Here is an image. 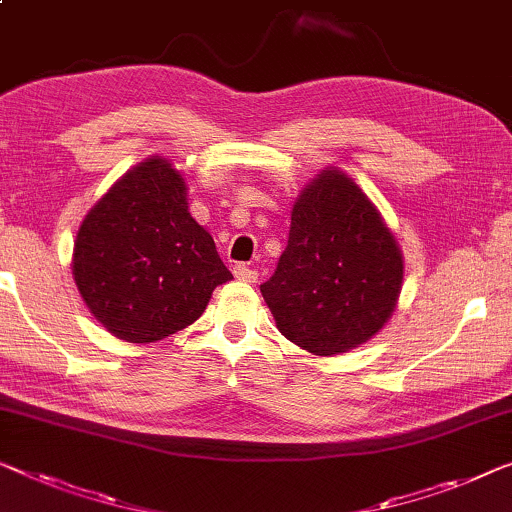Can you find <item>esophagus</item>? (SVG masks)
<instances>
[{
    "instance_id": "1",
    "label": "esophagus",
    "mask_w": 512,
    "mask_h": 512,
    "mask_svg": "<svg viewBox=\"0 0 512 512\" xmlns=\"http://www.w3.org/2000/svg\"><path fill=\"white\" fill-rule=\"evenodd\" d=\"M234 278L243 280V282H255L257 280V271L250 269L246 264H236L234 266Z\"/></svg>"
}]
</instances>
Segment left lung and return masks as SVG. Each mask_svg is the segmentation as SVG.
I'll use <instances>...</instances> for the list:
<instances>
[{"instance_id":"obj_1","label":"left lung","mask_w":512,"mask_h":512,"mask_svg":"<svg viewBox=\"0 0 512 512\" xmlns=\"http://www.w3.org/2000/svg\"><path fill=\"white\" fill-rule=\"evenodd\" d=\"M402 269L398 243L361 188L324 170L296 200L285 253L259 289L287 340L333 356L386 324Z\"/></svg>"}]
</instances>
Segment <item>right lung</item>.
Instances as JSON below:
<instances>
[{
  "label": "right lung",
  "instance_id": "right-lung-1",
  "mask_svg": "<svg viewBox=\"0 0 512 512\" xmlns=\"http://www.w3.org/2000/svg\"><path fill=\"white\" fill-rule=\"evenodd\" d=\"M82 299L112 335L154 342L202 315L232 273L188 213L181 174L149 158L87 213L73 248Z\"/></svg>",
  "mask_w": 512,
  "mask_h": 512
}]
</instances>
